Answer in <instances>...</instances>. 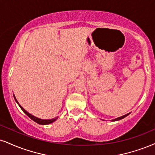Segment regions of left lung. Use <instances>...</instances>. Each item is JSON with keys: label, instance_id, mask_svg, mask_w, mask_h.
Wrapping results in <instances>:
<instances>
[{"label": "left lung", "instance_id": "left-lung-1", "mask_svg": "<svg viewBox=\"0 0 155 155\" xmlns=\"http://www.w3.org/2000/svg\"><path fill=\"white\" fill-rule=\"evenodd\" d=\"M129 115V113H128V114H126V115H123V116L120 117V118H118L115 119V120H120V119H123V118H124L125 117H126V116H127V115Z\"/></svg>", "mask_w": 155, "mask_h": 155}]
</instances>
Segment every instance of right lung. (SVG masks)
Wrapping results in <instances>:
<instances>
[{
	"instance_id": "add662e5",
	"label": "right lung",
	"mask_w": 155,
	"mask_h": 155,
	"mask_svg": "<svg viewBox=\"0 0 155 155\" xmlns=\"http://www.w3.org/2000/svg\"><path fill=\"white\" fill-rule=\"evenodd\" d=\"M14 99H15V100H16V102H17V103H18V106H19V107H21V109L22 110L24 111V113H25V114L27 115L28 117H29V118H30L31 119V120H33L35 121V122H36L37 124H40V125H47V124H51V123L54 122V121H55V120H56V119L58 118H55L51 119V120H42V119H40V118H37V117L33 116L32 115L29 114V113H27V112L25 110H24V108L22 107L21 106L19 105V104H18V102H17V100H16V99L15 98V97H14Z\"/></svg>"
}]
</instances>
